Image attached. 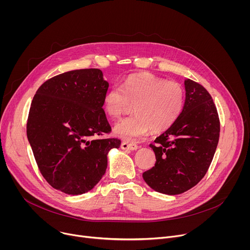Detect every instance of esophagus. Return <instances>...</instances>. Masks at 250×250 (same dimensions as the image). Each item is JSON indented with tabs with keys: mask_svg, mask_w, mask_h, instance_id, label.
<instances>
[{
	"mask_svg": "<svg viewBox=\"0 0 250 250\" xmlns=\"http://www.w3.org/2000/svg\"><path fill=\"white\" fill-rule=\"evenodd\" d=\"M121 147L122 149H125V150H136L138 148V146L135 144H132V142H126V141L123 142Z\"/></svg>",
	"mask_w": 250,
	"mask_h": 250,
	"instance_id": "34e87169",
	"label": "esophagus"
}]
</instances>
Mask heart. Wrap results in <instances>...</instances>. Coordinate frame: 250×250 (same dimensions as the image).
Here are the masks:
<instances>
[{
  "label": "heart",
  "instance_id": "heart-1",
  "mask_svg": "<svg viewBox=\"0 0 250 250\" xmlns=\"http://www.w3.org/2000/svg\"><path fill=\"white\" fill-rule=\"evenodd\" d=\"M134 104L135 115L115 125L117 136L136 139L150 128L152 132L168 129L180 116L184 105V90L174 81H165L149 73L127 77L121 88L112 87L103 100L104 110L119 119Z\"/></svg>",
  "mask_w": 250,
  "mask_h": 250
}]
</instances>
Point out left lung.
I'll return each mask as SVG.
<instances>
[{
    "label": "left lung",
    "mask_w": 250,
    "mask_h": 250,
    "mask_svg": "<svg viewBox=\"0 0 250 250\" xmlns=\"http://www.w3.org/2000/svg\"><path fill=\"white\" fill-rule=\"evenodd\" d=\"M186 98L175 123L149 146L155 165L142 174L154 191L166 195L182 194L196 186L206 175L215 155L220 120L208 92L190 79L184 81Z\"/></svg>",
    "instance_id": "left-lung-1"
}]
</instances>
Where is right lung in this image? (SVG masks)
<instances>
[{"label":"right lung","instance_id":"add662e5","mask_svg":"<svg viewBox=\"0 0 250 250\" xmlns=\"http://www.w3.org/2000/svg\"><path fill=\"white\" fill-rule=\"evenodd\" d=\"M109 83L100 69L65 72L44 82L29 109L26 134L47 183L68 195L92 190L104 175L118 138H94L111 131L103 110Z\"/></svg>","mask_w":250,"mask_h":250}]
</instances>
